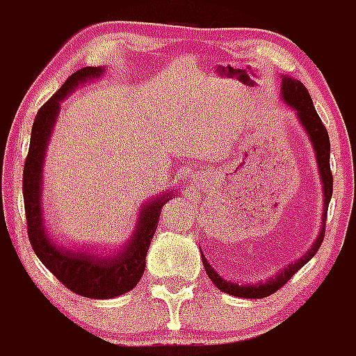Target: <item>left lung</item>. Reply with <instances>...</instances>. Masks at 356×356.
Masks as SVG:
<instances>
[{
    "mask_svg": "<svg viewBox=\"0 0 356 356\" xmlns=\"http://www.w3.org/2000/svg\"><path fill=\"white\" fill-rule=\"evenodd\" d=\"M282 97L284 102L294 110L296 118L300 119L301 127L307 131L308 139L312 143L314 151H316V160H317V168H319L321 181H323V193H325V213H323V225L326 221V213H328V205L330 200H332L333 193V176L332 169H330V137L328 130L325 128L321 118L317 115L316 108H314L312 97L308 94L307 87L301 83L300 80H294V78L284 76L282 78ZM323 238H325V226L321 228V234L317 237V241L314 242V246L307 251L303 259L296 260L294 264L287 266L285 269L278 273L275 278L267 280V282H262V284H254V285H238L234 284V282H226L225 278L217 275L213 271V267L207 262L205 254H201L203 259V267H205L207 275L212 280L213 285H216L219 291L226 292L229 296H235V298H251V300H260V298H267V296L275 294L280 287H284L289 280L300 271L301 267L312 259L314 254L317 253V250L323 244Z\"/></svg>",
    "mask_w": 356,
    "mask_h": 356,
    "instance_id": "8db88e82",
    "label": "left lung"
}]
</instances>
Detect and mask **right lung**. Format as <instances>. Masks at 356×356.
<instances>
[{"label": "right lung", "mask_w": 356, "mask_h": 356, "mask_svg": "<svg viewBox=\"0 0 356 356\" xmlns=\"http://www.w3.org/2000/svg\"><path fill=\"white\" fill-rule=\"evenodd\" d=\"M103 74V67H83L72 72L60 89L56 90L48 102L40 106L31 127L30 149L23 171V197L24 212L28 222V238L39 257L40 262L48 267L58 282L71 292L92 300H110L130 292L139 284L146 267V254L151 238L156 232L160 209L171 196H160L149 201L139 213L137 228L124 244V250L112 257L85 253V251H69L56 244L49 237L44 225L42 210V165L46 159L49 137L55 127L60 103L71 90L83 81L94 80Z\"/></svg>", "instance_id": "right-lung-1"}]
</instances>
